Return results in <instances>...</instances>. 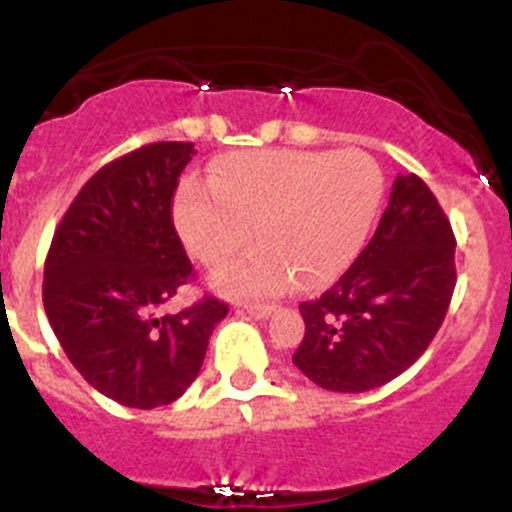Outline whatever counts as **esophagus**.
Here are the masks:
<instances>
[{"instance_id":"obj_1","label":"esophagus","mask_w":512,"mask_h":512,"mask_svg":"<svg viewBox=\"0 0 512 512\" xmlns=\"http://www.w3.org/2000/svg\"><path fill=\"white\" fill-rule=\"evenodd\" d=\"M245 312L255 319H265L275 312V304H245Z\"/></svg>"}]
</instances>
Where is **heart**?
<instances>
[{
    "label": "heart",
    "instance_id": "heart-1",
    "mask_svg": "<svg viewBox=\"0 0 512 512\" xmlns=\"http://www.w3.org/2000/svg\"><path fill=\"white\" fill-rule=\"evenodd\" d=\"M384 198L379 163L347 151L232 153L208 185L185 183L173 205L175 230L190 255L215 267L255 237L257 247L215 275L235 297L312 289L337 280L359 255Z\"/></svg>",
    "mask_w": 512,
    "mask_h": 512
}]
</instances>
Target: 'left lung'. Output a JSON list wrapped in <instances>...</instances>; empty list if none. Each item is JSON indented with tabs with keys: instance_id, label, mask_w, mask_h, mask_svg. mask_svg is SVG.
Masks as SVG:
<instances>
[{
	"instance_id": "left-lung-1",
	"label": "left lung",
	"mask_w": 512,
	"mask_h": 512,
	"mask_svg": "<svg viewBox=\"0 0 512 512\" xmlns=\"http://www.w3.org/2000/svg\"><path fill=\"white\" fill-rule=\"evenodd\" d=\"M456 289V237L418 175H399L389 208L354 265L299 304L292 361L327 391L361 394L404 374L428 349Z\"/></svg>"
}]
</instances>
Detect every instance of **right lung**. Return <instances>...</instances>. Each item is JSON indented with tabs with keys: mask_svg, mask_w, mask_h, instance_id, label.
I'll use <instances>...</instances> for the list:
<instances>
[{
	"mask_svg": "<svg viewBox=\"0 0 512 512\" xmlns=\"http://www.w3.org/2000/svg\"><path fill=\"white\" fill-rule=\"evenodd\" d=\"M193 153V143H148L96 170L44 262L41 299L66 356L96 391L131 409L180 399L227 314L205 294L158 317L193 277L173 225V193Z\"/></svg>",
	"mask_w": 512,
	"mask_h": 512,
	"instance_id": "1",
	"label": "right lung"
}]
</instances>
